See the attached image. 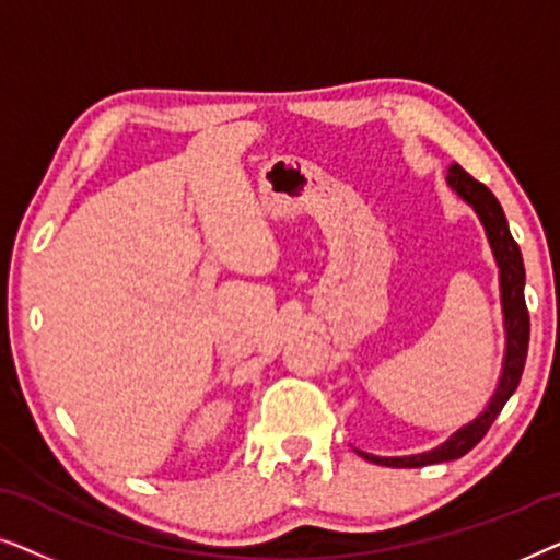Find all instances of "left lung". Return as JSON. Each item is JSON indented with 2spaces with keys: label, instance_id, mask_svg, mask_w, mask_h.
<instances>
[{
  "label": "left lung",
  "instance_id": "left-lung-1",
  "mask_svg": "<svg viewBox=\"0 0 560 560\" xmlns=\"http://www.w3.org/2000/svg\"><path fill=\"white\" fill-rule=\"evenodd\" d=\"M448 186L464 198L466 203L477 211L481 224H485L489 247L494 252L497 267H500V293H502V313H504V336H508V347H504V362L502 374L497 382V389L492 400L469 425L458 428L446 443H441L439 448L425 451V454L416 456H372L359 451V456H364L366 462H374L380 466H395V469H412V466H428V464H441V462H454L477 446L485 439L489 428H492L494 418L500 416L504 402L510 400L523 377L525 359H527V341H530V316H527L525 305V265L523 255H520L517 242L512 240L508 219L500 201H497L492 190L485 183L474 180L462 165H451L446 175Z\"/></svg>",
  "mask_w": 560,
  "mask_h": 560
}]
</instances>
